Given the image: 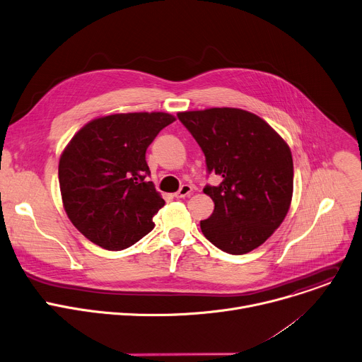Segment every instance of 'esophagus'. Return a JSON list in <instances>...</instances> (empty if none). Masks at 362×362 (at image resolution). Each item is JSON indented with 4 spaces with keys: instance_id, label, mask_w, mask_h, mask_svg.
<instances>
[{
    "instance_id": "34e87169",
    "label": "esophagus",
    "mask_w": 362,
    "mask_h": 362,
    "mask_svg": "<svg viewBox=\"0 0 362 362\" xmlns=\"http://www.w3.org/2000/svg\"><path fill=\"white\" fill-rule=\"evenodd\" d=\"M191 192H192L191 185L184 184V185L180 188V191H178V192H175V197H177V198H185V197H189V194H191Z\"/></svg>"
}]
</instances>
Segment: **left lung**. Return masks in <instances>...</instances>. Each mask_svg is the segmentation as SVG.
I'll use <instances>...</instances> for the list:
<instances>
[{
	"instance_id": "8db88e82",
	"label": "left lung",
	"mask_w": 362,
	"mask_h": 362,
	"mask_svg": "<svg viewBox=\"0 0 362 362\" xmlns=\"http://www.w3.org/2000/svg\"><path fill=\"white\" fill-rule=\"evenodd\" d=\"M178 119L206 155V185L214 211L199 221L203 234L220 250L246 255L285 220L293 194L289 145L257 115L237 107L180 112Z\"/></svg>"
}]
</instances>
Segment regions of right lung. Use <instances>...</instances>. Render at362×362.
<instances>
[{"label":"right lung","mask_w":362,"mask_h":362,"mask_svg":"<svg viewBox=\"0 0 362 362\" xmlns=\"http://www.w3.org/2000/svg\"><path fill=\"white\" fill-rule=\"evenodd\" d=\"M174 120L164 112L100 116L67 144L59 163L63 207L92 243L124 250L153 228L165 202L148 181L145 152Z\"/></svg>","instance_id":"right-lung-1"}]
</instances>
